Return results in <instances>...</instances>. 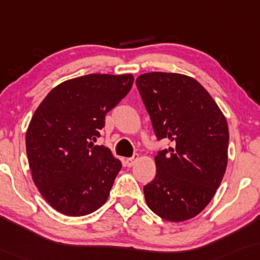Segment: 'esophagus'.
I'll list each match as a JSON object with an SVG mask.
<instances>
[{"label":"esophagus","mask_w":260,"mask_h":260,"mask_svg":"<svg viewBox=\"0 0 260 260\" xmlns=\"http://www.w3.org/2000/svg\"><path fill=\"white\" fill-rule=\"evenodd\" d=\"M139 159V154H134L133 156H132V158H128V159H126V166L127 167H132L135 164V161H137V160Z\"/></svg>","instance_id":"1"}]
</instances>
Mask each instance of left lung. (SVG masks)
<instances>
[{
    "label": "left lung",
    "instance_id": "1",
    "mask_svg": "<svg viewBox=\"0 0 260 260\" xmlns=\"http://www.w3.org/2000/svg\"><path fill=\"white\" fill-rule=\"evenodd\" d=\"M135 82L156 138L172 144L154 158L156 174L144 187L146 203L165 220H188L207 206L225 174L228 121L207 90L187 75L152 72Z\"/></svg>",
    "mask_w": 260,
    "mask_h": 260
}]
</instances>
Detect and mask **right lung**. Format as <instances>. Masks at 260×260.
Listing matches in <instances>:
<instances>
[{"label":"right lung","instance_id":"right-lung-1","mask_svg":"<svg viewBox=\"0 0 260 260\" xmlns=\"http://www.w3.org/2000/svg\"><path fill=\"white\" fill-rule=\"evenodd\" d=\"M132 74H89L57 85L36 109L25 133L31 178L60 213L82 217L108 199L121 161L93 144L105 116L132 88Z\"/></svg>","mask_w":260,"mask_h":260}]
</instances>
